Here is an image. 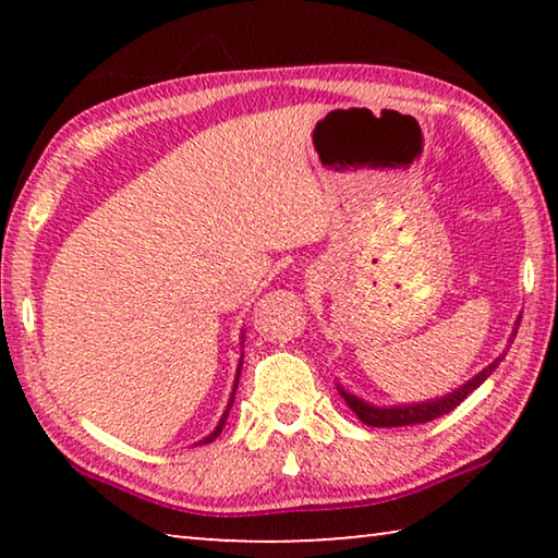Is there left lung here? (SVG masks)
<instances>
[{
  "mask_svg": "<svg viewBox=\"0 0 558 558\" xmlns=\"http://www.w3.org/2000/svg\"><path fill=\"white\" fill-rule=\"evenodd\" d=\"M517 335V329H514ZM505 356V354H502ZM502 356L495 359L493 364L487 366V369L480 372L475 379L468 381L465 386H460L458 391L448 393L446 399H438V401H428V403H413V405H399V409H376V405H369L364 401H359L356 396L347 393L339 389V396L347 401L349 409L354 411V415L366 426H374V428H399V426H421V423H428L433 418H440V415L450 413L452 409H458V405L468 399V396L477 389L480 384H483L489 374L497 369V364L502 362Z\"/></svg>",
  "mask_w": 558,
  "mask_h": 558,
  "instance_id": "left-lung-1",
  "label": "left lung"
}]
</instances>
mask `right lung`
<instances>
[{
  "label": "right lung",
  "instance_id": "right-lung-1",
  "mask_svg": "<svg viewBox=\"0 0 558 558\" xmlns=\"http://www.w3.org/2000/svg\"><path fill=\"white\" fill-rule=\"evenodd\" d=\"M239 374H241V369H239ZM235 381H239V379H235ZM233 391H235V386H233ZM231 403H233V399H231ZM231 403H229V409H231ZM226 418H229V411H226L223 413V418H221V423H219V426H216V430L211 433V436L209 438H204L202 442H211V440H216V438H219V433L223 430V426H226ZM202 442H199V446H202Z\"/></svg>",
  "mask_w": 558,
  "mask_h": 558
}]
</instances>
